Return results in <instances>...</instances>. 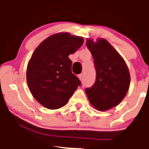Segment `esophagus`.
Returning <instances> with one entry per match:
<instances>
[{
	"label": "esophagus",
	"instance_id": "1",
	"mask_svg": "<svg viewBox=\"0 0 149 149\" xmlns=\"http://www.w3.org/2000/svg\"><path fill=\"white\" fill-rule=\"evenodd\" d=\"M83 76H84V75L82 74V73H81V74H79V76H78V77H79V80H80V81L83 80Z\"/></svg>",
	"mask_w": 149,
	"mask_h": 149
}]
</instances>
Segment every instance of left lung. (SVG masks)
I'll return each instance as SVG.
<instances>
[{
    "label": "left lung",
    "instance_id": "1",
    "mask_svg": "<svg viewBox=\"0 0 149 149\" xmlns=\"http://www.w3.org/2000/svg\"><path fill=\"white\" fill-rule=\"evenodd\" d=\"M86 46L94 58L95 84L86 89L88 101L96 109L107 111L118 106L127 94L130 76L125 61L103 38L87 39Z\"/></svg>",
    "mask_w": 149,
    "mask_h": 149
}]
</instances>
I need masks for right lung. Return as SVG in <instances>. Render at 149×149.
<instances>
[{"label": "right lung", "mask_w": 149, "mask_h": 149, "mask_svg": "<svg viewBox=\"0 0 149 149\" xmlns=\"http://www.w3.org/2000/svg\"><path fill=\"white\" fill-rule=\"evenodd\" d=\"M83 43L82 37L59 32L48 37L34 51L26 68V81L34 98L43 107H63L81 85L71 73L68 56Z\"/></svg>", "instance_id": "right-lung-1"}]
</instances>
